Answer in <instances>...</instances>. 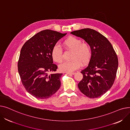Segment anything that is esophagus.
<instances>
[{
    "label": "esophagus",
    "instance_id": "1",
    "mask_svg": "<svg viewBox=\"0 0 130 130\" xmlns=\"http://www.w3.org/2000/svg\"><path fill=\"white\" fill-rule=\"evenodd\" d=\"M67 74H69L70 75H74L75 74V72H72V73H66Z\"/></svg>",
    "mask_w": 130,
    "mask_h": 130
}]
</instances>
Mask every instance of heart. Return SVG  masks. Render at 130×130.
<instances>
[{
    "instance_id": "obj_1",
    "label": "heart",
    "mask_w": 130,
    "mask_h": 130,
    "mask_svg": "<svg viewBox=\"0 0 130 130\" xmlns=\"http://www.w3.org/2000/svg\"><path fill=\"white\" fill-rule=\"evenodd\" d=\"M67 50H72L71 60L64 61L59 66L60 71L71 73L83 65L89 62L92 57V48L90 45L76 37L70 36L66 38L63 43ZM51 56L53 60L60 63L63 60V53L61 48L56 45L53 47L51 51Z\"/></svg>"
}]
</instances>
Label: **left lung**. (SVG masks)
I'll list each match as a JSON object with an SVG mask.
<instances>
[{"label":"left lung","mask_w":130,"mask_h":130,"mask_svg":"<svg viewBox=\"0 0 130 130\" xmlns=\"http://www.w3.org/2000/svg\"><path fill=\"white\" fill-rule=\"evenodd\" d=\"M71 33L84 39L92 48L91 58L88 65L80 72L83 77L78 87L88 98H99L114 82L118 67L117 55L108 40L96 30L84 28Z\"/></svg>","instance_id":"8db88e82"}]
</instances>
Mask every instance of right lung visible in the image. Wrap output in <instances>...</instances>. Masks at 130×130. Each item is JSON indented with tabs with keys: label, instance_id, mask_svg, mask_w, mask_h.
<instances>
[{
	"label": "right lung",
	"instance_id": "right-lung-1",
	"mask_svg": "<svg viewBox=\"0 0 130 130\" xmlns=\"http://www.w3.org/2000/svg\"><path fill=\"white\" fill-rule=\"evenodd\" d=\"M66 34L44 30L29 39L22 48L18 73L26 90L36 99L49 98L60 88L63 74L55 73L57 66L53 64L51 51ZM50 72L53 73L49 74Z\"/></svg>",
	"mask_w": 130,
	"mask_h": 130
}]
</instances>
